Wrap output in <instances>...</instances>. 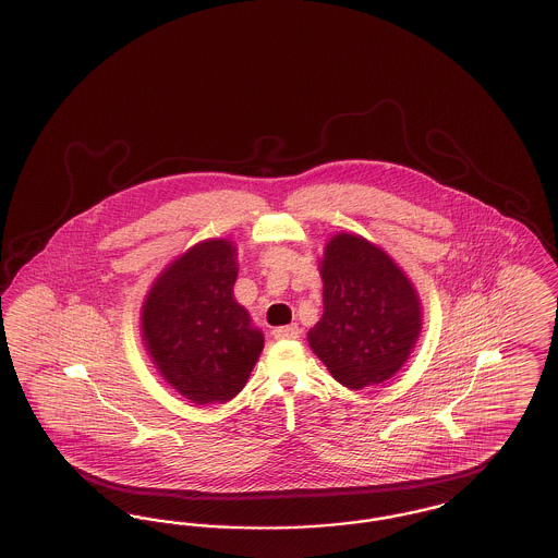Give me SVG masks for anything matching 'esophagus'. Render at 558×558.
Here are the masks:
<instances>
[{"label":"esophagus","mask_w":558,"mask_h":558,"mask_svg":"<svg viewBox=\"0 0 558 558\" xmlns=\"http://www.w3.org/2000/svg\"><path fill=\"white\" fill-rule=\"evenodd\" d=\"M299 326L296 324H289V326H278V328H274L271 330V335H274V339H278V341H289V339H296L299 337Z\"/></svg>","instance_id":"obj_1"}]
</instances>
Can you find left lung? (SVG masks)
<instances>
[{
	"instance_id": "left-lung-1",
	"label": "left lung",
	"mask_w": 558,
	"mask_h": 558,
	"mask_svg": "<svg viewBox=\"0 0 558 558\" xmlns=\"http://www.w3.org/2000/svg\"><path fill=\"white\" fill-rule=\"evenodd\" d=\"M319 274L324 314L307 335L310 347L343 387L389 380L423 326L412 282L383 248L347 232L328 240Z\"/></svg>"
}]
</instances>
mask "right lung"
I'll return each mask as SVG.
<instances>
[{
    "label": "right lung",
    "mask_w": 558,
    "mask_h": 558,
    "mask_svg": "<svg viewBox=\"0 0 558 558\" xmlns=\"http://www.w3.org/2000/svg\"><path fill=\"white\" fill-rule=\"evenodd\" d=\"M236 259L230 240H203L162 269L142 305L160 376L198 405L239 396L264 349V332L234 299Z\"/></svg>",
    "instance_id": "add662e5"
}]
</instances>
